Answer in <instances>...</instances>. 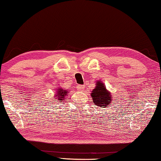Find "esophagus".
Instances as JSON below:
<instances>
[{
  "instance_id": "1",
  "label": "esophagus",
  "mask_w": 161,
  "mask_h": 161,
  "mask_svg": "<svg viewBox=\"0 0 161 161\" xmlns=\"http://www.w3.org/2000/svg\"><path fill=\"white\" fill-rule=\"evenodd\" d=\"M76 88H77V90H78L79 91L82 92V91H84V89H85V86H84V85H78L77 86H76Z\"/></svg>"
}]
</instances>
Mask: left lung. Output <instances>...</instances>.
<instances>
[{"label": "left lung", "mask_w": 161, "mask_h": 161, "mask_svg": "<svg viewBox=\"0 0 161 161\" xmlns=\"http://www.w3.org/2000/svg\"><path fill=\"white\" fill-rule=\"evenodd\" d=\"M91 96L92 97L93 103L98 107L109 108V104L111 103L112 97L110 93L107 91L106 86L100 81L97 83V86L91 93Z\"/></svg>", "instance_id": "1"}]
</instances>
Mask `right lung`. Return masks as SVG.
I'll return each instance as SVG.
<instances>
[{
	"label": "right lung",
	"mask_w": 161,
	"mask_h": 161,
	"mask_svg": "<svg viewBox=\"0 0 161 161\" xmlns=\"http://www.w3.org/2000/svg\"><path fill=\"white\" fill-rule=\"evenodd\" d=\"M58 91L57 92V94L56 95V97H57V99L58 101L59 100H64V97L67 96V94H68L67 92L62 90V89H60V90H58Z\"/></svg>",
	"instance_id": "obj_1"
}]
</instances>
